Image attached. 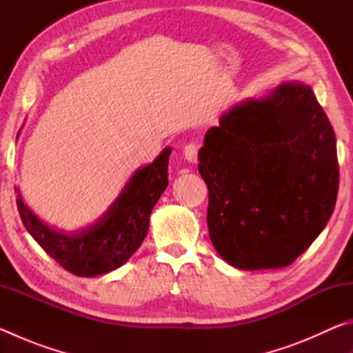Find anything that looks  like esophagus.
<instances>
[{
	"instance_id": "esophagus-1",
	"label": "esophagus",
	"mask_w": 353,
	"mask_h": 353,
	"mask_svg": "<svg viewBox=\"0 0 353 353\" xmlns=\"http://www.w3.org/2000/svg\"><path fill=\"white\" fill-rule=\"evenodd\" d=\"M198 149H199L198 145H194V143H188V145H185V148H183L185 159H187L191 163L198 162Z\"/></svg>"
}]
</instances>
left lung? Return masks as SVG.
<instances>
[{
  "instance_id": "left-lung-1",
  "label": "left lung",
  "mask_w": 353,
  "mask_h": 353,
  "mask_svg": "<svg viewBox=\"0 0 353 353\" xmlns=\"http://www.w3.org/2000/svg\"><path fill=\"white\" fill-rule=\"evenodd\" d=\"M208 235L238 270L291 265L336 204V139L312 87L285 82L224 113L199 149Z\"/></svg>"
}]
</instances>
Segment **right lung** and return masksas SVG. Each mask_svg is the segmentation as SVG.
Here are the masks:
<instances>
[{"instance_id":"obj_1","label":"right lung","mask_w":353,"mask_h":353,"mask_svg":"<svg viewBox=\"0 0 353 353\" xmlns=\"http://www.w3.org/2000/svg\"><path fill=\"white\" fill-rule=\"evenodd\" d=\"M170 155L171 148H165L152 163L137 170L109 210L81 230L63 234L46 225L19 193L20 218L40 248L68 272L79 277L110 272L124 265L145 240L152 208L168 187Z\"/></svg>"}]
</instances>
